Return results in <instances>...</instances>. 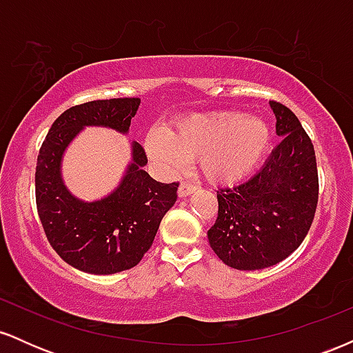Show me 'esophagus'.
Segmentation results:
<instances>
[{"mask_svg":"<svg viewBox=\"0 0 353 353\" xmlns=\"http://www.w3.org/2000/svg\"><path fill=\"white\" fill-rule=\"evenodd\" d=\"M194 192H196V188H194L192 184H189V182H182V184L179 185V190H177L179 197H188Z\"/></svg>","mask_w":353,"mask_h":353,"instance_id":"34e87169","label":"esophagus"}]
</instances>
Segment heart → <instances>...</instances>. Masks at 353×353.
Instances as JSON below:
<instances>
[{"instance_id":"obj_1","label":"heart","mask_w":353,"mask_h":353,"mask_svg":"<svg viewBox=\"0 0 353 353\" xmlns=\"http://www.w3.org/2000/svg\"><path fill=\"white\" fill-rule=\"evenodd\" d=\"M272 131L264 117L239 111L194 114L169 129L168 137L151 132L148 154L168 172H177L184 161L199 159L202 176L210 184L234 185L252 174L264 159Z\"/></svg>"}]
</instances>
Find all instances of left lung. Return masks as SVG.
I'll return each instance as SVG.
<instances>
[{
    "mask_svg": "<svg viewBox=\"0 0 353 353\" xmlns=\"http://www.w3.org/2000/svg\"><path fill=\"white\" fill-rule=\"evenodd\" d=\"M281 143L262 169L244 184L219 189L216 224L209 244L237 270L272 267L302 244L319 201L315 151L297 116L270 101Z\"/></svg>",
    "mask_w": 353,
    "mask_h": 353,
    "instance_id": "obj_1",
    "label": "left lung"
}]
</instances>
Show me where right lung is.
Returning a JSON list of instances; mask_svg holds the SVG:
<instances>
[{
    "label": "right lung",
    "mask_w": 353,
    "mask_h": 353,
    "mask_svg": "<svg viewBox=\"0 0 353 353\" xmlns=\"http://www.w3.org/2000/svg\"><path fill=\"white\" fill-rule=\"evenodd\" d=\"M139 98L99 99L72 106L51 125L36 164V205L52 249L88 274L109 275L139 264L161 221L177 199L179 184H163L144 171L143 145L131 143V163L117 188L98 201L76 197L63 181V157L84 128L128 134Z\"/></svg>",
    "instance_id": "add662e5"
}]
</instances>
